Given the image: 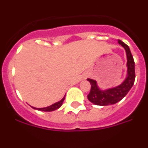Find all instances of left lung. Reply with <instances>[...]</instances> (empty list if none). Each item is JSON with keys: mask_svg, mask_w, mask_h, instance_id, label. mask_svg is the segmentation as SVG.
<instances>
[{"mask_svg": "<svg viewBox=\"0 0 148 148\" xmlns=\"http://www.w3.org/2000/svg\"><path fill=\"white\" fill-rule=\"evenodd\" d=\"M119 44L125 48L127 55V77L125 80L120 84L113 88L102 90L99 88L97 82L95 80L87 78V81L91 84L90 93L87 95L88 100L92 104L99 106H107L114 104L121 101L127 92L130 91L135 82V62L131 54L130 48L127 44L118 40Z\"/></svg>", "mask_w": 148, "mask_h": 148, "instance_id": "8db88e82", "label": "left lung"}]
</instances>
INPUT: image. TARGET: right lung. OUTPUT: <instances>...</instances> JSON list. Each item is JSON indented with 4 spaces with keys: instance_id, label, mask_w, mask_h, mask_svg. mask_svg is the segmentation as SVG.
I'll return each mask as SVG.
<instances>
[{
    "instance_id": "add662e5",
    "label": "right lung",
    "mask_w": 148,
    "mask_h": 148,
    "mask_svg": "<svg viewBox=\"0 0 148 148\" xmlns=\"http://www.w3.org/2000/svg\"><path fill=\"white\" fill-rule=\"evenodd\" d=\"M65 99V96L61 99V101H58V102L55 103V104H52V105L49 106V107H47V108H33L32 107V108L35 110H40V111H44V112H50V111H53V110H56L58 109V108L62 105L63 104V101Z\"/></svg>"
}]
</instances>
